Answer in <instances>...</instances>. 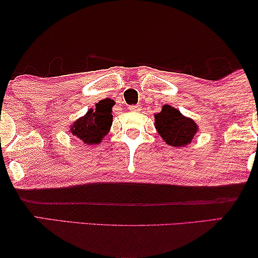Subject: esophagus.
Returning <instances> with one entry per match:
<instances>
[{
    "instance_id": "esophagus-1",
    "label": "esophagus",
    "mask_w": 258,
    "mask_h": 258,
    "mask_svg": "<svg viewBox=\"0 0 258 258\" xmlns=\"http://www.w3.org/2000/svg\"><path fill=\"white\" fill-rule=\"evenodd\" d=\"M129 110L130 111H141V105H130Z\"/></svg>"
}]
</instances>
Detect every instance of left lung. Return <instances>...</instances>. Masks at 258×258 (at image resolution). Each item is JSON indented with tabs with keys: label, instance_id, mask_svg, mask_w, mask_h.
I'll use <instances>...</instances> for the list:
<instances>
[{
	"label": "left lung",
	"instance_id": "obj_1",
	"mask_svg": "<svg viewBox=\"0 0 258 258\" xmlns=\"http://www.w3.org/2000/svg\"><path fill=\"white\" fill-rule=\"evenodd\" d=\"M154 117L158 135L171 147H186L199 132V125L192 118L186 117L178 109L169 104H164Z\"/></svg>",
	"mask_w": 258,
	"mask_h": 258
}]
</instances>
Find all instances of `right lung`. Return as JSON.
Wrapping results in <instances>:
<instances>
[{
    "instance_id": "1",
    "label": "right lung",
    "mask_w": 258,
    "mask_h": 258,
    "mask_svg": "<svg viewBox=\"0 0 258 258\" xmlns=\"http://www.w3.org/2000/svg\"><path fill=\"white\" fill-rule=\"evenodd\" d=\"M115 102L105 98L97 102L95 108H90L82 117L77 118L70 125L69 133L86 146L101 143L110 132L112 124V107Z\"/></svg>"
}]
</instances>
